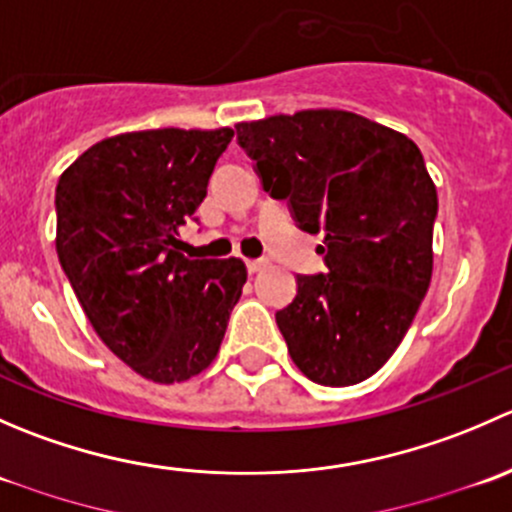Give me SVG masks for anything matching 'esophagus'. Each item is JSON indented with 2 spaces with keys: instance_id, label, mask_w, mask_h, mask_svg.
Returning a JSON list of instances; mask_svg holds the SVG:
<instances>
[{
  "instance_id": "obj_1",
  "label": "esophagus",
  "mask_w": 512,
  "mask_h": 512,
  "mask_svg": "<svg viewBox=\"0 0 512 512\" xmlns=\"http://www.w3.org/2000/svg\"><path fill=\"white\" fill-rule=\"evenodd\" d=\"M265 267H267V260H250V262H247V272H250V275L265 270Z\"/></svg>"
}]
</instances>
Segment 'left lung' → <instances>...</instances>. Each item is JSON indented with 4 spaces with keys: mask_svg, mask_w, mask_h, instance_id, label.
<instances>
[{
    "mask_svg": "<svg viewBox=\"0 0 512 512\" xmlns=\"http://www.w3.org/2000/svg\"><path fill=\"white\" fill-rule=\"evenodd\" d=\"M260 183L299 230L324 235L327 270L297 275L275 314L307 379L352 386L396 352L431 285L438 195L411 138L349 111L317 108L237 123Z\"/></svg>",
    "mask_w": 512,
    "mask_h": 512,
    "instance_id": "1",
    "label": "left lung"
}]
</instances>
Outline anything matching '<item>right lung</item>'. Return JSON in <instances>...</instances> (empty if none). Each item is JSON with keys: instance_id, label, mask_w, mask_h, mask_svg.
I'll return each instance as SVG.
<instances>
[{"instance_id": "1", "label": "right lung", "mask_w": 512, "mask_h": 512, "mask_svg": "<svg viewBox=\"0 0 512 512\" xmlns=\"http://www.w3.org/2000/svg\"><path fill=\"white\" fill-rule=\"evenodd\" d=\"M232 136L230 128L121 133L81 153L56 185L61 270L101 342L156 384L213 364L247 280L237 257L178 252V227L203 203Z\"/></svg>"}]
</instances>
